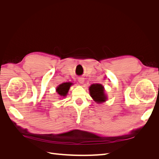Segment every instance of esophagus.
I'll return each instance as SVG.
<instances>
[{
  "label": "esophagus",
  "instance_id": "1",
  "mask_svg": "<svg viewBox=\"0 0 159 159\" xmlns=\"http://www.w3.org/2000/svg\"><path fill=\"white\" fill-rule=\"evenodd\" d=\"M78 81H79V83H80L81 84H82L83 83H84V79L83 78H80L78 79Z\"/></svg>",
  "mask_w": 159,
  "mask_h": 159
}]
</instances>
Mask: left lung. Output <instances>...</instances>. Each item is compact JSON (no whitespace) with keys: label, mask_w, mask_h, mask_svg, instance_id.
Here are the masks:
<instances>
[{"label":"left lung","mask_w":159,"mask_h":159,"mask_svg":"<svg viewBox=\"0 0 159 159\" xmlns=\"http://www.w3.org/2000/svg\"><path fill=\"white\" fill-rule=\"evenodd\" d=\"M91 97L96 103H101L106 102L107 95L105 93L104 87L99 84H94L89 88Z\"/></svg>","instance_id":"obj_1"}]
</instances>
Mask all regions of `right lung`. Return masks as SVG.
Listing matches in <instances>:
<instances>
[{
	"label": "right lung",
	"mask_w": 159,
	"mask_h": 159,
	"mask_svg": "<svg viewBox=\"0 0 159 159\" xmlns=\"http://www.w3.org/2000/svg\"><path fill=\"white\" fill-rule=\"evenodd\" d=\"M72 85V83L66 82L61 84L57 86L56 88V92L59 94L60 97H66V95L68 94V91L70 89V86Z\"/></svg>",
	"instance_id": "right-lung-1"
}]
</instances>
